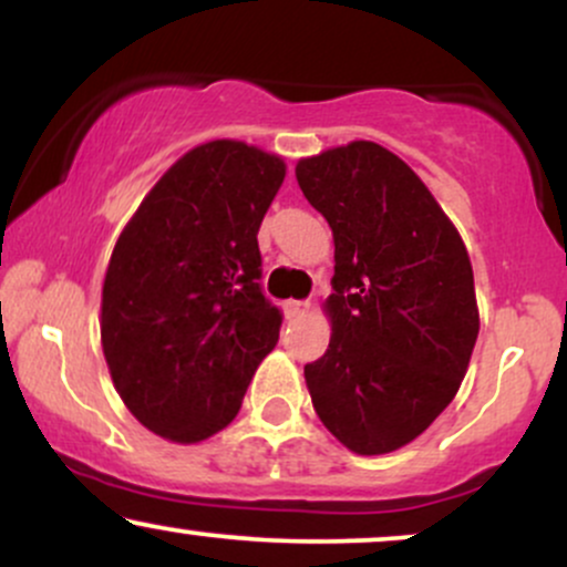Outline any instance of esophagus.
I'll use <instances>...</instances> for the list:
<instances>
[{
  "label": "esophagus",
  "mask_w": 567,
  "mask_h": 567,
  "mask_svg": "<svg viewBox=\"0 0 567 567\" xmlns=\"http://www.w3.org/2000/svg\"><path fill=\"white\" fill-rule=\"evenodd\" d=\"M282 309H285V317H288V320H296V317L309 315L311 303L309 301H285Z\"/></svg>",
  "instance_id": "esophagus-1"
}]
</instances>
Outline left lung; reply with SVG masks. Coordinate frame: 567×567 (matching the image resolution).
Returning a JSON list of instances; mask_svg holds the SVG:
<instances>
[{
	"label": "left lung",
	"instance_id": "8db88e82",
	"mask_svg": "<svg viewBox=\"0 0 567 567\" xmlns=\"http://www.w3.org/2000/svg\"><path fill=\"white\" fill-rule=\"evenodd\" d=\"M296 178L336 245L333 336L303 368L311 402L351 453L400 451L470 368L480 333L470 252L424 181L379 143L298 159Z\"/></svg>",
	"mask_w": 567,
	"mask_h": 567
}]
</instances>
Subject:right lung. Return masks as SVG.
Returning a JSON list of instances; mask_svg holds the SVG:
<instances>
[{
    "label": "right lung",
    "instance_id": "1",
    "mask_svg": "<svg viewBox=\"0 0 567 567\" xmlns=\"http://www.w3.org/2000/svg\"><path fill=\"white\" fill-rule=\"evenodd\" d=\"M285 159L245 141L186 152L127 220L101 296L114 389L159 437L194 445L229 426L282 315L261 292L258 229Z\"/></svg>",
    "mask_w": 567,
    "mask_h": 567
}]
</instances>
